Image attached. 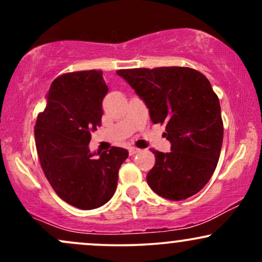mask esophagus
<instances>
[{"instance_id":"34e87169","label":"esophagus","mask_w":262,"mask_h":262,"mask_svg":"<svg viewBox=\"0 0 262 262\" xmlns=\"http://www.w3.org/2000/svg\"><path fill=\"white\" fill-rule=\"evenodd\" d=\"M139 151H140V149L134 148V146H132V148H129V155H130V156L138 154V152H139Z\"/></svg>"}]
</instances>
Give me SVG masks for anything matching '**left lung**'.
I'll use <instances>...</instances> for the list:
<instances>
[{"instance_id": "obj_1", "label": "left lung", "mask_w": 262, "mask_h": 262, "mask_svg": "<svg viewBox=\"0 0 262 262\" xmlns=\"http://www.w3.org/2000/svg\"><path fill=\"white\" fill-rule=\"evenodd\" d=\"M117 74L144 101L152 123L166 124L171 151L152 150L155 166L146 176L150 188L170 201L196 194L214 172L223 143L221 104L208 79L180 66Z\"/></svg>"}]
</instances>
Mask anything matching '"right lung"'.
Instances as JSON below:
<instances>
[{"mask_svg": "<svg viewBox=\"0 0 262 262\" xmlns=\"http://www.w3.org/2000/svg\"><path fill=\"white\" fill-rule=\"evenodd\" d=\"M108 92L102 71H76L53 81L47 107L35 123L41 169L56 194L80 209H93L112 198L128 150L113 146L91 152V132L101 125ZM98 155V157H96Z\"/></svg>", "mask_w": 262, "mask_h": 262, "instance_id": "obj_1", "label": "right lung"}]
</instances>
